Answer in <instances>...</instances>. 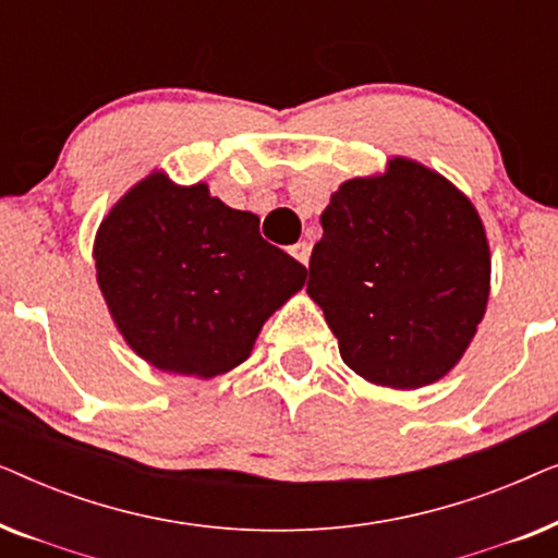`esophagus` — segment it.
Wrapping results in <instances>:
<instances>
[{
    "label": "esophagus",
    "mask_w": 558,
    "mask_h": 558,
    "mask_svg": "<svg viewBox=\"0 0 558 558\" xmlns=\"http://www.w3.org/2000/svg\"><path fill=\"white\" fill-rule=\"evenodd\" d=\"M289 254H292V256L296 258V262H300V264H304V266H307V264H310V246H307V243H304V241H300V243H294V246H292V248H289Z\"/></svg>",
    "instance_id": "esophagus-1"
}]
</instances>
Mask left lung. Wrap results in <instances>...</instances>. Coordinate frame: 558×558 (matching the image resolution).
<instances>
[{"instance_id": "1", "label": "left lung", "mask_w": 558, "mask_h": 558, "mask_svg": "<svg viewBox=\"0 0 558 558\" xmlns=\"http://www.w3.org/2000/svg\"><path fill=\"white\" fill-rule=\"evenodd\" d=\"M307 294L340 357L373 386L416 391L468 353L490 296L483 218L454 182L409 157L350 178L319 216Z\"/></svg>"}]
</instances>
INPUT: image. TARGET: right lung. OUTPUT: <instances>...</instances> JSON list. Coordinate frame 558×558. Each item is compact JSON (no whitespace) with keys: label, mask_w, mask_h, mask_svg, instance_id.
<instances>
[{"label":"right lung","mask_w":558,"mask_h":558,"mask_svg":"<svg viewBox=\"0 0 558 558\" xmlns=\"http://www.w3.org/2000/svg\"><path fill=\"white\" fill-rule=\"evenodd\" d=\"M109 315L142 361L216 378L254 350L266 319L307 269L258 233V216L151 170L106 213L94 239Z\"/></svg>","instance_id":"add662e5"}]
</instances>
